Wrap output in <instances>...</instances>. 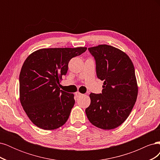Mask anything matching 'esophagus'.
Instances as JSON below:
<instances>
[{
  "label": "esophagus",
  "mask_w": 160,
  "mask_h": 160,
  "mask_svg": "<svg viewBox=\"0 0 160 160\" xmlns=\"http://www.w3.org/2000/svg\"><path fill=\"white\" fill-rule=\"evenodd\" d=\"M75 95L77 97V98H79V97H81V96L83 95V94L79 93V92H77V93H75Z\"/></svg>",
  "instance_id": "1"
}]
</instances>
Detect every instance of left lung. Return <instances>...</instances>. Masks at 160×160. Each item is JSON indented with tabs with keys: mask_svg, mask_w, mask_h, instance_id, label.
I'll use <instances>...</instances> for the list:
<instances>
[{
	"mask_svg": "<svg viewBox=\"0 0 160 160\" xmlns=\"http://www.w3.org/2000/svg\"><path fill=\"white\" fill-rule=\"evenodd\" d=\"M88 50L95 59L97 76L103 81V89L102 93H90L87 117L97 128L113 129L127 119L136 101L134 66L126 53L111 45H99Z\"/></svg>",
	"mask_w": 160,
	"mask_h": 160,
	"instance_id": "1",
	"label": "left lung"
}]
</instances>
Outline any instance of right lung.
I'll return each mask as SVG.
<instances>
[{"label": "right lung", "instance_id": "obj_1", "mask_svg": "<svg viewBox=\"0 0 160 160\" xmlns=\"http://www.w3.org/2000/svg\"><path fill=\"white\" fill-rule=\"evenodd\" d=\"M87 47L49 48L32 52L19 75V98L28 118L36 126L52 130L62 126L74 106V95L60 90L62 76L72 57Z\"/></svg>", "mask_w": 160, "mask_h": 160}]
</instances>
